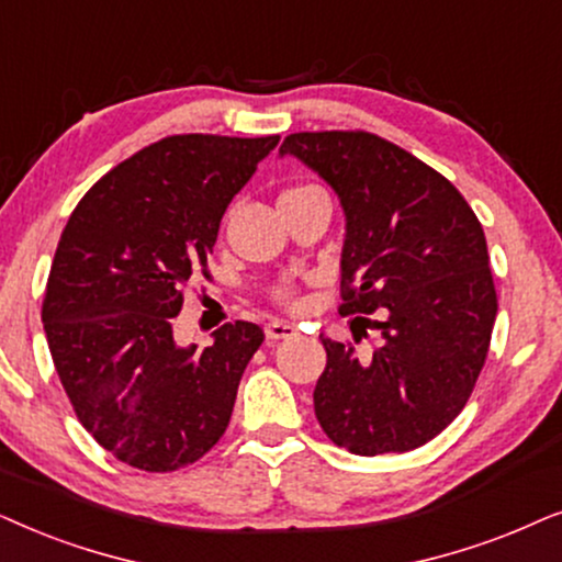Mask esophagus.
Segmentation results:
<instances>
[{
	"mask_svg": "<svg viewBox=\"0 0 562 562\" xmlns=\"http://www.w3.org/2000/svg\"><path fill=\"white\" fill-rule=\"evenodd\" d=\"M267 339H290V336L297 334L293 324H285V321H272V324L265 326Z\"/></svg>",
	"mask_w": 562,
	"mask_h": 562,
	"instance_id": "34e87169",
	"label": "esophagus"
}]
</instances>
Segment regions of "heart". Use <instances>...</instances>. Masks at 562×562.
<instances>
[{"label":"heart","instance_id":"heart-1","mask_svg":"<svg viewBox=\"0 0 562 562\" xmlns=\"http://www.w3.org/2000/svg\"><path fill=\"white\" fill-rule=\"evenodd\" d=\"M308 190H316V187L313 184H303V187H290V190H285L280 194V198H290V194H297V192H308ZM280 297L285 303H295V297H293V290H280Z\"/></svg>","mask_w":562,"mask_h":562}]
</instances>
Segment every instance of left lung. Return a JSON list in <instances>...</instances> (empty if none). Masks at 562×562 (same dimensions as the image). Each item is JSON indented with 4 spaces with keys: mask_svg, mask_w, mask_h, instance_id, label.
Wrapping results in <instances>:
<instances>
[{
    "mask_svg": "<svg viewBox=\"0 0 562 562\" xmlns=\"http://www.w3.org/2000/svg\"><path fill=\"white\" fill-rule=\"evenodd\" d=\"M280 156L341 203L339 313L383 311L370 357L321 334V429L362 458L416 450L465 408L488 355L498 301L483 226L450 179L372 133H293Z\"/></svg>",
    "mask_w": 562,
    "mask_h": 562,
    "instance_id": "1",
    "label": "left lung"
}]
</instances>
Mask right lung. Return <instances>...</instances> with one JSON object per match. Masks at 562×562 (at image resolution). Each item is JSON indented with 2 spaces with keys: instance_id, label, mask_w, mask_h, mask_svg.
Wrapping results in <instances>:
<instances>
[{
  "instance_id": "obj_1",
  "label": "right lung",
  "mask_w": 562,
  "mask_h": 562,
  "mask_svg": "<svg viewBox=\"0 0 562 562\" xmlns=\"http://www.w3.org/2000/svg\"><path fill=\"white\" fill-rule=\"evenodd\" d=\"M277 140L161 138L108 171L66 223L43 328L81 426L125 465L169 473L226 431L265 334L236 321L211 347H179L171 318L190 277H207L223 213Z\"/></svg>"
}]
</instances>
